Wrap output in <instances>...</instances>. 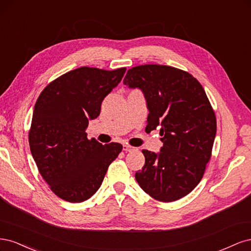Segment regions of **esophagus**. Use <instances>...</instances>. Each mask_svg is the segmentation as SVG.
I'll return each mask as SVG.
<instances>
[{"instance_id": "obj_1", "label": "esophagus", "mask_w": 251, "mask_h": 251, "mask_svg": "<svg viewBox=\"0 0 251 251\" xmlns=\"http://www.w3.org/2000/svg\"><path fill=\"white\" fill-rule=\"evenodd\" d=\"M123 150L126 151H136L137 149L134 148V147H131V146H127V144H124Z\"/></svg>"}]
</instances>
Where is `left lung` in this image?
<instances>
[{
	"instance_id": "obj_1",
	"label": "left lung",
	"mask_w": 251,
	"mask_h": 251,
	"mask_svg": "<svg viewBox=\"0 0 251 251\" xmlns=\"http://www.w3.org/2000/svg\"><path fill=\"white\" fill-rule=\"evenodd\" d=\"M124 83L139 88L147 100L146 132L160 128L163 147L146 158L135 178L144 192L160 202L183 198L199 184L211 157L217 132L214 109L192 74L164 65L128 69Z\"/></svg>"
}]
</instances>
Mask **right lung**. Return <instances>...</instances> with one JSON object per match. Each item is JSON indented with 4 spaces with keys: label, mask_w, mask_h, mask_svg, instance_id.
I'll return each mask as SVG.
<instances>
[{
    "label": "right lung",
    "mask_w": 251,
    "mask_h": 251,
    "mask_svg": "<svg viewBox=\"0 0 251 251\" xmlns=\"http://www.w3.org/2000/svg\"><path fill=\"white\" fill-rule=\"evenodd\" d=\"M126 68L80 67L45 88L35 102L29 146L43 179L60 199L79 203L100 187L109 165L123 151L120 143L88 139L90 119L123 79Z\"/></svg>",
    "instance_id": "1"
}]
</instances>
